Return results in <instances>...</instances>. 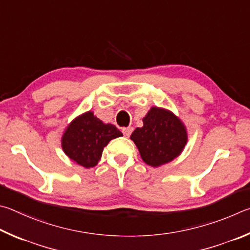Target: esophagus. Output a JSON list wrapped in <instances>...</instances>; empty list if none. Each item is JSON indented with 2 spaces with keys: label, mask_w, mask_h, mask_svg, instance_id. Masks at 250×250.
I'll list each match as a JSON object with an SVG mask.
<instances>
[{
  "label": "esophagus",
  "mask_w": 250,
  "mask_h": 250,
  "mask_svg": "<svg viewBox=\"0 0 250 250\" xmlns=\"http://www.w3.org/2000/svg\"><path fill=\"white\" fill-rule=\"evenodd\" d=\"M133 127L132 126H128V127H125V128H123V133H124V135L126 137H129L130 136V134H132V132H133Z\"/></svg>",
  "instance_id": "1"
}]
</instances>
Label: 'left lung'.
Here are the masks:
<instances>
[{"mask_svg": "<svg viewBox=\"0 0 250 250\" xmlns=\"http://www.w3.org/2000/svg\"><path fill=\"white\" fill-rule=\"evenodd\" d=\"M130 139L138 148L144 163L158 168L182 154L188 143V130L180 118L167 108L152 106Z\"/></svg>", "mask_w": 250, "mask_h": 250, "instance_id": "left-lung-1", "label": "left lung"}]
</instances>
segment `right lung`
Returning <instances> with one entry per match:
<instances>
[{
    "instance_id": "1",
    "label": "right lung",
    "mask_w": 250,
    "mask_h": 250,
    "mask_svg": "<svg viewBox=\"0 0 250 250\" xmlns=\"http://www.w3.org/2000/svg\"><path fill=\"white\" fill-rule=\"evenodd\" d=\"M123 134L115 125L104 123L87 111L69 123L61 136V148L69 159L83 168L96 166L105 146Z\"/></svg>"
}]
</instances>
